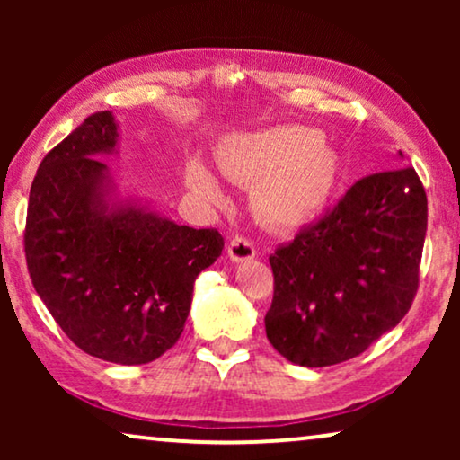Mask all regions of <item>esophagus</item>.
<instances>
[{"label": "esophagus", "mask_w": 460, "mask_h": 460, "mask_svg": "<svg viewBox=\"0 0 460 460\" xmlns=\"http://www.w3.org/2000/svg\"><path fill=\"white\" fill-rule=\"evenodd\" d=\"M228 255L232 261H247L255 257V244L244 236H232L228 243Z\"/></svg>", "instance_id": "obj_1"}]
</instances>
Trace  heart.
<instances>
[{"label":"heart","instance_id":"b5f03b06","mask_svg":"<svg viewBox=\"0 0 460 460\" xmlns=\"http://www.w3.org/2000/svg\"><path fill=\"white\" fill-rule=\"evenodd\" d=\"M219 167L230 180L253 184V207L263 222L293 228L310 222L329 203L339 165L316 129L280 125L230 137L219 150ZM186 184L197 197L222 203L216 173L200 159L186 165Z\"/></svg>","mask_w":460,"mask_h":460}]
</instances>
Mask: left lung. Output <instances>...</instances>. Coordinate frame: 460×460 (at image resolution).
Returning <instances> with one entry per match:
<instances>
[{
	"label": "left lung",
	"instance_id": "left-lung-1",
	"mask_svg": "<svg viewBox=\"0 0 460 460\" xmlns=\"http://www.w3.org/2000/svg\"><path fill=\"white\" fill-rule=\"evenodd\" d=\"M425 232L427 194L414 167L358 180L270 255L268 341L310 368L360 356L411 310Z\"/></svg>",
	"mask_w": 460,
	"mask_h": 460
}]
</instances>
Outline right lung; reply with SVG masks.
<instances>
[{"label":"right lung","mask_w":460,"mask_h":460,"mask_svg":"<svg viewBox=\"0 0 460 460\" xmlns=\"http://www.w3.org/2000/svg\"><path fill=\"white\" fill-rule=\"evenodd\" d=\"M117 125L98 111L43 156L31 184L24 257L52 318L85 354L146 364L178 341L197 276L222 255L216 228L102 203Z\"/></svg>","instance_id":"right-lung-1"}]
</instances>
